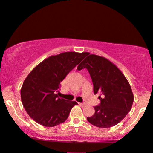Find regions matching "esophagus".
<instances>
[{"label":"esophagus","instance_id":"34e87169","mask_svg":"<svg viewBox=\"0 0 153 153\" xmlns=\"http://www.w3.org/2000/svg\"><path fill=\"white\" fill-rule=\"evenodd\" d=\"M79 105H80L81 107H85V106H86V103H79Z\"/></svg>","mask_w":153,"mask_h":153}]
</instances>
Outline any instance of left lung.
Here are the masks:
<instances>
[{"instance_id":"left-lung-1","label":"left lung","mask_w":153,"mask_h":153,"mask_svg":"<svg viewBox=\"0 0 153 153\" xmlns=\"http://www.w3.org/2000/svg\"><path fill=\"white\" fill-rule=\"evenodd\" d=\"M79 64L78 70L86 68L92 80L94 94L99 92L101 103L87 120L99 128H110L121 122L131 108L134 94L122 71L106 58L89 54Z\"/></svg>"}]
</instances>
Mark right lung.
<instances>
[{
	"mask_svg": "<svg viewBox=\"0 0 153 153\" xmlns=\"http://www.w3.org/2000/svg\"><path fill=\"white\" fill-rule=\"evenodd\" d=\"M87 52H66L45 59L30 71L21 88V99L28 115L45 127L66 120L76 101L58 97L60 82L87 56Z\"/></svg>",
	"mask_w": 153,
	"mask_h": 153,
	"instance_id": "1",
	"label": "right lung"
}]
</instances>
